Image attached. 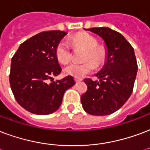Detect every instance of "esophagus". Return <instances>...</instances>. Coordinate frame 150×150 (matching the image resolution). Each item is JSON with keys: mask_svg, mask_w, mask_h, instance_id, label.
Listing matches in <instances>:
<instances>
[{"mask_svg": "<svg viewBox=\"0 0 150 150\" xmlns=\"http://www.w3.org/2000/svg\"><path fill=\"white\" fill-rule=\"evenodd\" d=\"M74 80H75V82H80V81L83 80V79L77 78V77H75V78H74Z\"/></svg>", "mask_w": 150, "mask_h": 150, "instance_id": "1", "label": "esophagus"}]
</instances>
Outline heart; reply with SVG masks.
<instances>
[{"mask_svg": "<svg viewBox=\"0 0 150 150\" xmlns=\"http://www.w3.org/2000/svg\"><path fill=\"white\" fill-rule=\"evenodd\" d=\"M72 45L75 47L85 50L83 64L71 63L64 68L65 75H71L77 78H82L88 75L96 67L101 66L106 57V51L103 46H98V40L87 33H78L72 37ZM56 58L62 64H66L71 59L72 55L71 48L66 41H61L55 50Z\"/></svg>", "mask_w": 150, "mask_h": 150, "instance_id": "heart-1", "label": "heart"}]
</instances>
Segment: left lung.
I'll return each instance as SVG.
<instances>
[{
	"mask_svg": "<svg viewBox=\"0 0 150 150\" xmlns=\"http://www.w3.org/2000/svg\"><path fill=\"white\" fill-rule=\"evenodd\" d=\"M86 30L105 41L107 60L96 75L99 81L84 79L87 90L81 96V103L89 115H110L121 108L131 95L137 75V59L131 44L121 33L106 27Z\"/></svg>",
	"mask_w": 150,
	"mask_h": 150,
	"instance_id": "1",
	"label": "left lung"
}]
</instances>
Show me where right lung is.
I'll use <instances>...</instances> for the list:
<instances>
[{
    "label": "right lung",
    "instance_id": "add662e5",
    "mask_svg": "<svg viewBox=\"0 0 150 150\" xmlns=\"http://www.w3.org/2000/svg\"><path fill=\"white\" fill-rule=\"evenodd\" d=\"M67 33L46 31L22 43L11 61L9 83L16 102L35 115H49L60 106L64 92L75 84L68 75L52 81L61 72L56 47ZM51 79L50 84L47 80Z\"/></svg>",
    "mask_w": 150,
    "mask_h": 150
}]
</instances>
